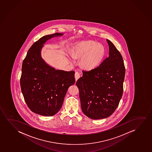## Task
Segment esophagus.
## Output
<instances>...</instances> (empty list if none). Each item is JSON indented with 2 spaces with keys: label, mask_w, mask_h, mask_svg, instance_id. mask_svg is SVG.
I'll list each match as a JSON object with an SVG mask.
<instances>
[{
  "label": "esophagus",
  "mask_w": 152,
  "mask_h": 152,
  "mask_svg": "<svg viewBox=\"0 0 152 152\" xmlns=\"http://www.w3.org/2000/svg\"><path fill=\"white\" fill-rule=\"evenodd\" d=\"M75 80L77 81V80L80 77V73H79V72L76 71V72H75Z\"/></svg>",
  "instance_id": "esophagus-1"
}]
</instances>
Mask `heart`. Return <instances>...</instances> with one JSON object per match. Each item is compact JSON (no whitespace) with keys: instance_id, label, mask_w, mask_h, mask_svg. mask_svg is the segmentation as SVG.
Segmentation results:
<instances>
[{"instance_id":"1","label":"heart","mask_w":152,"mask_h":152,"mask_svg":"<svg viewBox=\"0 0 152 152\" xmlns=\"http://www.w3.org/2000/svg\"><path fill=\"white\" fill-rule=\"evenodd\" d=\"M105 54V48L103 45L89 41L81 43L73 51L74 58L82 57L81 64L87 69L95 68L102 62Z\"/></svg>"}]
</instances>
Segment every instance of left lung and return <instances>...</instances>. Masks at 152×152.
I'll use <instances>...</instances> for the list:
<instances>
[{
  "label": "left lung",
  "instance_id": "left-lung-1",
  "mask_svg": "<svg viewBox=\"0 0 152 152\" xmlns=\"http://www.w3.org/2000/svg\"><path fill=\"white\" fill-rule=\"evenodd\" d=\"M109 56L94 69L83 70V77L76 83L79 89L81 108L93 119L107 118L113 113L123 94L125 67L123 57L107 39Z\"/></svg>",
  "mask_w": 152,
  "mask_h": 152
}]
</instances>
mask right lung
<instances>
[{"label":"right lung","instance_id":"1","mask_svg":"<svg viewBox=\"0 0 152 152\" xmlns=\"http://www.w3.org/2000/svg\"><path fill=\"white\" fill-rule=\"evenodd\" d=\"M61 35L56 33L41 37L29 48L23 61L20 78L23 95L31 111L41 115L56 114L68 88L75 83V71L55 70L41 57V49L46 41Z\"/></svg>","mask_w":152,"mask_h":152}]
</instances>
